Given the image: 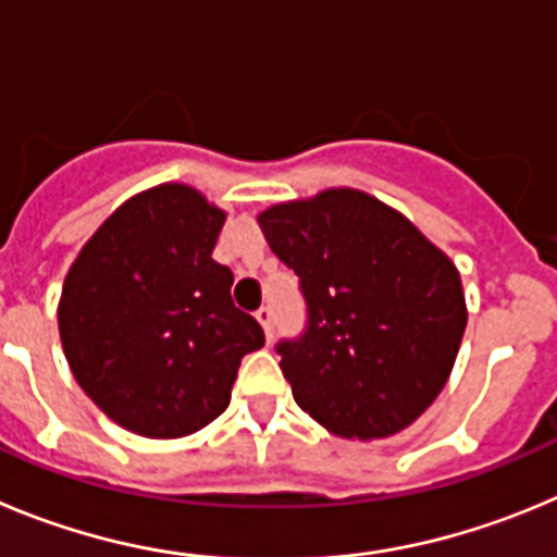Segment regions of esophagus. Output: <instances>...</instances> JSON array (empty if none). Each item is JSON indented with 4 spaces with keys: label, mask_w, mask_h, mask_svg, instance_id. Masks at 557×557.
Segmentation results:
<instances>
[{
    "label": "esophagus",
    "mask_w": 557,
    "mask_h": 557,
    "mask_svg": "<svg viewBox=\"0 0 557 557\" xmlns=\"http://www.w3.org/2000/svg\"><path fill=\"white\" fill-rule=\"evenodd\" d=\"M255 319L260 322V327H263L267 338H272V333H274V308H272V305H263V308L255 313Z\"/></svg>",
    "instance_id": "34e87169"
}]
</instances>
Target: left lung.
Listing matches in <instances>:
<instances>
[{
	"label": "left lung",
	"mask_w": 557,
	"mask_h": 557,
	"mask_svg": "<svg viewBox=\"0 0 557 557\" xmlns=\"http://www.w3.org/2000/svg\"><path fill=\"white\" fill-rule=\"evenodd\" d=\"M258 222L305 299V330L274 347L299 408L344 438H385L416 422L466 330L453 260L352 188L274 205Z\"/></svg>",
	"instance_id": "8db88e82"
}]
</instances>
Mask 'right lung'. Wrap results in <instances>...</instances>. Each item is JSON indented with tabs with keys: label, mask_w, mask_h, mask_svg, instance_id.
I'll return each mask as SVG.
<instances>
[{
	"label": "right lung",
	"mask_w": 557,
	"mask_h": 557,
	"mask_svg": "<svg viewBox=\"0 0 557 557\" xmlns=\"http://www.w3.org/2000/svg\"><path fill=\"white\" fill-rule=\"evenodd\" d=\"M224 213L188 185L138 194L94 233L63 283L58 324L79 388L147 438L197 433L230 405L263 327L210 258Z\"/></svg>",
	"instance_id": "add662e5"
}]
</instances>
